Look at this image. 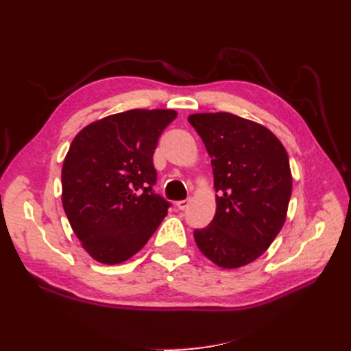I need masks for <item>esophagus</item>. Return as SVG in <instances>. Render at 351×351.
<instances>
[{
    "label": "esophagus",
    "instance_id": "34e87169",
    "mask_svg": "<svg viewBox=\"0 0 351 351\" xmlns=\"http://www.w3.org/2000/svg\"><path fill=\"white\" fill-rule=\"evenodd\" d=\"M189 205H190V200H189V199H184V200H180V202H176L178 210H181V211L187 210Z\"/></svg>",
    "mask_w": 351,
    "mask_h": 351
}]
</instances>
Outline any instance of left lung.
<instances>
[{"label": "left lung", "mask_w": 351, "mask_h": 351, "mask_svg": "<svg viewBox=\"0 0 351 351\" xmlns=\"http://www.w3.org/2000/svg\"><path fill=\"white\" fill-rule=\"evenodd\" d=\"M189 122L211 156L217 210L195 229L214 264L238 268L259 258L285 223L293 190L285 147L265 126L230 113H199Z\"/></svg>", "instance_id": "obj_1"}]
</instances>
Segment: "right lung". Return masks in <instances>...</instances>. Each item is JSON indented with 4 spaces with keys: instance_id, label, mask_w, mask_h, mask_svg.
Returning <instances> with one entry per match:
<instances>
[{
    "instance_id": "1",
    "label": "right lung",
    "mask_w": 351,
    "mask_h": 351,
    "mask_svg": "<svg viewBox=\"0 0 351 351\" xmlns=\"http://www.w3.org/2000/svg\"><path fill=\"white\" fill-rule=\"evenodd\" d=\"M175 110H130L87 125L62 169L64 213L86 252L121 264L143 247L167 215L156 195L152 156Z\"/></svg>"
}]
</instances>
